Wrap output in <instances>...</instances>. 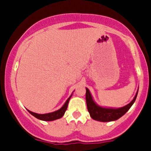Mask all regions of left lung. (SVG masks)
<instances>
[{
    "label": "left lung",
    "mask_w": 151,
    "mask_h": 151,
    "mask_svg": "<svg viewBox=\"0 0 151 151\" xmlns=\"http://www.w3.org/2000/svg\"><path fill=\"white\" fill-rule=\"evenodd\" d=\"M138 91L136 93V95L134 96V99L131 101L129 104L123 106V107L118 108V109H112V108L101 107V106H99L98 105L96 104L92 99L89 90L86 88L85 98H86L88 110L90 113L91 117L94 120L101 121V122H110V121L116 120L121 116H122L130 109L131 106H132V104L135 101L137 95H138Z\"/></svg>",
    "instance_id": "obj_1"
}]
</instances>
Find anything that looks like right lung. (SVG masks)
I'll use <instances>...</instances> for the list:
<instances>
[{
    "instance_id": "right-lung-1",
    "label": "right lung",
    "mask_w": 151,
    "mask_h": 151,
    "mask_svg": "<svg viewBox=\"0 0 151 151\" xmlns=\"http://www.w3.org/2000/svg\"><path fill=\"white\" fill-rule=\"evenodd\" d=\"M71 96H70V97L68 98L67 101H66V103L64 104L63 106L60 109V110H57V111H55V112H53V113H46V114H38V113H33V112L29 111V110H28V111L29 112V113H30V114H32V116H34L35 118L38 119H41V120L53 121V120H55V119H58L61 118V117L64 115V113H65L66 109H67L68 104H69V99L71 98Z\"/></svg>"
}]
</instances>
